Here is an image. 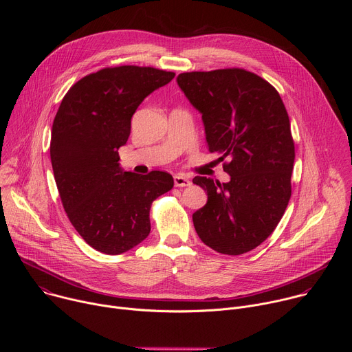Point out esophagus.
<instances>
[{"instance_id": "obj_1", "label": "esophagus", "mask_w": 352, "mask_h": 352, "mask_svg": "<svg viewBox=\"0 0 352 352\" xmlns=\"http://www.w3.org/2000/svg\"><path fill=\"white\" fill-rule=\"evenodd\" d=\"M174 185L184 188V186H189L190 181L186 177H184V175H175L174 177Z\"/></svg>"}]
</instances>
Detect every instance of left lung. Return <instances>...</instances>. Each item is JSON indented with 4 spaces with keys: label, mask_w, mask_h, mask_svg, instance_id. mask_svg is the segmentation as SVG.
Returning <instances> with one entry per match:
<instances>
[{
    "label": "left lung",
    "mask_w": 352,
    "mask_h": 352,
    "mask_svg": "<svg viewBox=\"0 0 352 352\" xmlns=\"http://www.w3.org/2000/svg\"><path fill=\"white\" fill-rule=\"evenodd\" d=\"M177 83L202 114L209 152L228 160V182L193 178L208 193L192 214L195 230L219 254L249 252L274 231L291 197L295 148L283 100L269 82L239 68L185 72Z\"/></svg>",
    "instance_id": "1"
}]
</instances>
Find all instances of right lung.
Listing matches in <instances>:
<instances>
[{
    "instance_id": "1",
    "label": "right lung",
    "mask_w": 352,
    "mask_h": 352,
    "mask_svg": "<svg viewBox=\"0 0 352 352\" xmlns=\"http://www.w3.org/2000/svg\"><path fill=\"white\" fill-rule=\"evenodd\" d=\"M174 76L150 67L104 68L63 98L50 143L54 178L69 221L98 252L120 255L147 238L152 202L174 186L168 173L139 175L118 163L136 109Z\"/></svg>"
}]
</instances>
